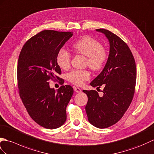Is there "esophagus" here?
<instances>
[{
  "label": "esophagus",
  "mask_w": 154,
  "mask_h": 154,
  "mask_svg": "<svg viewBox=\"0 0 154 154\" xmlns=\"http://www.w3.org/2000/svg\"><path fill=\"white\" fill-rule=\"evenodd\" d=\"M74 91H75L77 92V93H81V92H82L81 89H80V88H79L74 87Z\"/></svg>",
  "instance_id": "1"
}]
</instances>
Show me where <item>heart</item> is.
<instances>
[{"label": "heart", "instance_id": "obj_1", "mask_svg": "<svg viewBox=\"0 0 154 154\" xmlns=\"http://www.w3.org/2000/svg\"><path fill=\"white\" fill-rule=\"evenodd\" d=\"M74 53L86 57V64L94 71L101 70L109 59V51L99 41L91 37L85 36L72 45ZM56 61L61 69L67 70L70 66L71 55L68 51L60 49L57 54ZM90 78V72L86 70H73L67 75L70 82L81 86Z\"/></svg>", "mask_w": 154, "mask_h": 154}]
</instances>
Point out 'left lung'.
I'll return each mask as SVG.
<instances>
[{
  "label": "left lung",
  "instance_id": "left-lung-1",
  "mask_svg": "<svg viewBox=\"0 0 154 154\" xmlns=\"http://www.w3.org/2000/svg\"><path fill=\"white\" fill-rule=\"evenodd\" d=\"M110 43L109 59L103 71L90 83L100 88L103 85V95L95 90H83L88 101L86 111L88 121L95 127L105 128L113 125L123 117L134 97L136 67L134 56L123 40L103 28Z\"/></svg>",
  "mask_w": 154,
  "mask_h": 154
}]
</instances>
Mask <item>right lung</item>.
<instances>
[{"label":"right lung","instance_id":"1","mask_svg":"<svg viewBox=\"0 0 154 154\" xmlns=\"http://www.w3.org/2000/svg\"><path fill=\"white\" fill-rule=\"evenodd\" d=\"M72 32L43 30L29 38L20 51L17 82L18 92L29 115L36 123L48 129L62 126L66 120V109L74 93L70 85L64 86L57 54ZM59 79L56 91L48 81Z\"/></svg>","mask_w":154,"mask_h":154}]
</instances>
